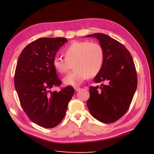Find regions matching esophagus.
Returning <instances> with one entry per match:
<instances>
[{"instance_id": "34e87169", "label": "esophagus", "mask_w": 154, "mask_h": 154, "mask_svg": "<svg viewBox=\"0 0 154 154\" xmlns=\"http://www.w3.org/2000/svg\"><path fill=\"white\" fill-rule=\"evenodd\" d=\"M74 89H75V91H79L81 89V88L79 87H75Z\"/></svg>"}]
</instances>
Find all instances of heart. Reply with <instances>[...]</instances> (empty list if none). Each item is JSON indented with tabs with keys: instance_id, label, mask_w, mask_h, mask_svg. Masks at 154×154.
Segmentation results:
<instances>
[{
	"instance_id": "heart-1",
	"label": "heart",
	"mask_w": 154,
	"mask_h": 154,
	"mask_svg": "<svg viewBox=\"0 0 154 154\" xmlns=\"http://www.w3.org/2000/svg\"><path fill=\"white\" fill-rule=\"evenodd\" d=\"M65 57L55 56L53 65L59 73H66L73 65L75 69L63 78L67 85L77 87L88 77L100 73L104 64V50L97 42L74 41L64 49Z\"/></svg>"
}]
</instances>
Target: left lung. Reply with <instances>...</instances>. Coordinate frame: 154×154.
<instances>
[{
  "instance_id": "obj_1",
  "label": "left lung",
  "mask_w": 154,
  "mask_h": 154,
  "mask_svg": "<svg viewBox=\"0 0 154 154\" xmlns=\"http://www.w3.org/2000/svg\"><path fill=\"white\" fill-rule=\"evenodd\" d=\"M95 38L104 50V64L94 78L99 86L90 87L87 105L90 113L103 123H112L126 112L136 92L138 79L133 59L123 44L106 34L86 35Z\"/></svg>"
}]
</instances>
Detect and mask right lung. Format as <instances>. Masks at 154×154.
<instances>
[{
	"mask_svg": "<svg viewBox=\"0 0 154 154\" xmlns=\"http://www.w3.org/2000/svg\"><path fill=\"white\" fill-rule=\"evenodd\" d=\"M65 38H42L26 46L18 59L14 86L23 110L32 122L45 128L60 124L66 113L75 90L67 86L50 91L61 81L53 65Z\"/></svg>",
	"mask_w": 154,
	"mask_h": 154,
	"instance_id": "obj_1",
	"label": "right lung"
}]
</instances>
